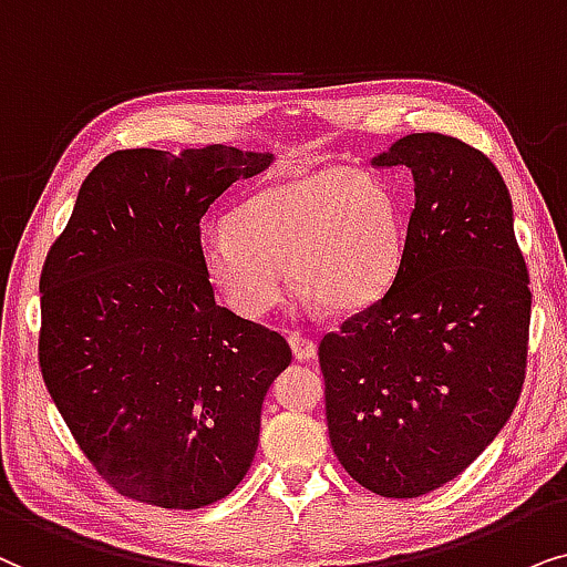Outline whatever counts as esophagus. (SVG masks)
<instances>
[{"instance_id": "34e87169", "label": "esophagus", "mask_w": 567, "mask_h": 567, "mask_svg": "<svg viewBox=\"0 0 567 567\" xmlns=\"http://www.w3.org/2000/svg\"><path fill=\"white\" fill-rule=\"evenodd\" d=\"M288 342H290L292 354H296V360L303 362V360L316 358V344L308 337L298 334V331H292V334H288Z\"/></svg>"}]
</instances>
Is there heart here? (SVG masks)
<instances>
[{"mask_svg":"<svg viewBox=\"0 0 567 567\" xmlns=\"http://www.w3.org/2000/svg\"><path fill=\"white\" fill-rule=\"evenodd\" d=\"M402 254L394 196L371 173L323 168L240 199L202 240V267L240 319H261L290 285L323 311H360L386 290Z\"/></svg>","mask_w":567,"mask_h":567,"instance_id":"obj_1","label":"heart"}]
</instances>
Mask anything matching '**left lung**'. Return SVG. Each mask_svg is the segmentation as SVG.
Segmentation results:
<instances>
[{"label":"left lung","mask_w":567,"mask_h":567,"mask_svg":"<svg viewBox=\"0 0 567 567\" xmlns=\"http://www.w3.org/2000/svg\"><path fill=\"white\" fill-rule=\"evenodd\" d=\"M373 165H406L414 209L386 296L319 344L331 449L383 497L462 474L508 422L529 350V271L505 181L446 134H406Z\"/></svg>","instance_id":"left-lung-1"}]
</instances>
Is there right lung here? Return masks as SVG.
Instances as JSON below:
<instances>
[{
	"label": "right lung",
	"instance_id": "obj_1",
	"mask_svg": "<svg viewBox=\"0 0 567 567\" xmlns=\"http://www.w3.org/2000/svg\"><path fill=\"white\" fill-rule=\"evenodd\" d=\"M271 155L118 150L80 186L41 271V360L97 474L132 501H223L259 446L261 402L292 352L215 303L199 220Z\"/></svg>",
	"mask_w": 567,
	"mask_h": 567
}]
</instances>
